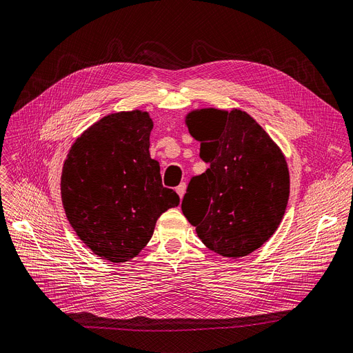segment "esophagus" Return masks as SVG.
<instances>
[{"instance_id": "1", "label": "esophagus", "mask_w": 353, "mask_h": 353, "mask_svg": "<svg viewBox=\"0 0 353 353\" xmlns=\"http://www.w3.org/2000/svg\"><path fill=\"white\" fill-rule=\"evenodd\" d=\"M185 190H187L185 182H182V184H179V185L176 187V192H178V195H179V199H181V200H182V196H184V194H185Z\"/></svg>"}]
</instances>
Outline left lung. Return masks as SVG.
<instances>
[{
	"label": "left lung",
	"mask_w": 353,
	"mask_h": 353,
	"mask_svg": "<svg viewBox=\"0 0 353 353\" xmlns=\"http://www.w3.org/2000/svg\"><path fill=\"white\" fill-rule=\"evenodd\" d=\"M185 123L210 168L191 178L182 213L210 250L224 258L246 256L284 217L290 196L284 154L242 110H195Z\"/></svg>",
	"instance_id": "left-lung-1"
}]
</instances>
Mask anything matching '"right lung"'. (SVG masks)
Instances as JSON below:
<instances>
[{
    "instance_id": "1",
    "label": "right lung",
    "mask_w": 353,
    "mask_h": 353,
    "mask_svg": "<svg viewBox=\"0 0 353 353\" xmlns=\"http://www.w3.org/2000/svg\"><path fill=\"white\" fill-rule=\"evenodd\" d=\"M152 129L146 111L112 112L75 140L63 163L66 217L81 241L112 263L139 255L161 214L179 204L150 158Z\"/></svg>"
}]
</instances>
